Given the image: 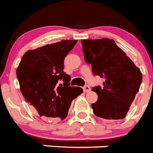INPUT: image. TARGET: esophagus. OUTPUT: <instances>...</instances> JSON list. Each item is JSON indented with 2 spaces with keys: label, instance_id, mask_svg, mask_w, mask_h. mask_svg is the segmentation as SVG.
I'll return each instance as SVG.
<instances>
[{
  "label": "esophagus",
  "instance_id": "esophagus-1",
  "mask_svg": "<svg viewBox=\"0 0 153 153\" xmlns=\"http://www.w3.org/2000/svg\"><path fill=\"white\" fill-rule=\"evenodd\" d=\"M83 90L85 92H89L91 91V88L88 86V85H85L83 88Z\"/></svg>",
  "mask_w": 153,
  "mask_h": 153
}]
</instances>
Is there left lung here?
I'll return each instance as SVG.
<instances>
[{"label":"left lung","mask_w":153,"mask_h":153,"mask_svg":"<svg viewBox=\"0 0 153 153\" xmlns=\"http://www.w3.org/2000/svg\"><path fill=\"white\" fill-rule=\"evenodd\" d=\"M82 45L94 75L105 79L102 88H92L98 97L91 104L94 114L108 120L123 119L141 85L140 68L113 39H82Z\"/></svg>","instance_id":"8db88e82"}]
</instances>
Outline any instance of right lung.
<instances>
[{"label":"right lung","mask_w":153,"mask_h":153,"mask_svg":"<svg viewBox=\"0 0 153 153\" xmlns=\"http://www.w3.org/2000/svg\"><path fill=\"white\" fill-rule=\"evenodd\" d=\"M77 42L62 40L22 56L16 69L20 91L42 118L65 119L71 101L83 92L79 87L70 86V76L63 71L65 57ZM59 80L63 85H58Z\"/></svg>","instance_id":"right-lung-1"}]
</instances>
